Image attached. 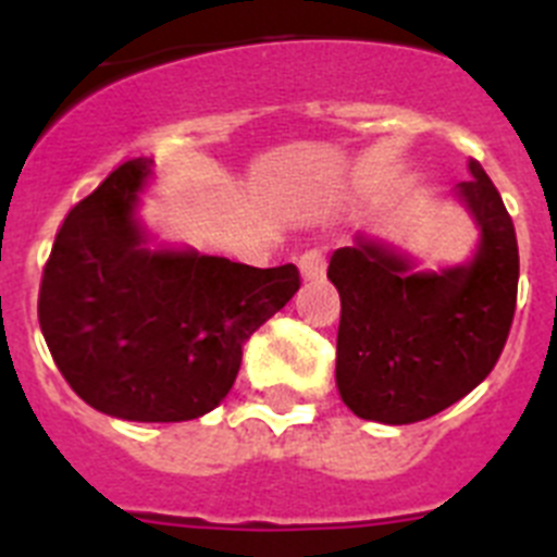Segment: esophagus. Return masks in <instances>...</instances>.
Listing matches in <instances>:
<instances>
[{
  "mask_svg": "<svg viewBox=\"0 0 557 557\" xmlns=\"http://www.w3.org/2000/svg\"><path fill=\"white\" fill-rule=\"evenodd\" d=\"M298 268H301V278L304 282H314V278H321L323 270H326V262H323V256L318 250H309L298 259Z\"/></svg>",
  "mask_w": 557,
  "mask_h": 557,
  "instance_id": "1",
  "label": "esophagus"
}]
</instances>
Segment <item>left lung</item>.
Masks as SVG:
<instances>
[{
    "instance_id": "obj_1",
    "label": "left lung",
    "mask_w": 557,
    "mask_h": 557,
    "mask_svg": "<svg viewBox=\"0 0 557 557\" xmlns=\"http://www.w3.org/2000/svg\"><path fill=\"white\" fill-rule=\"evenodd\" d=\"M449 191L476 228L474 253L424 270L416 256L359 231L329 262L339 293V398L379 424H416L460 401L494 371L516 312L513 220L480 161Z\"/></svg>"
}]
</instances>
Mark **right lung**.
I'll return each instance as SVG.
<instances>
[{"label":"right lung","instance_id":"1","mask_svg":"<svg viewBox=\"0 0 557 557\" xmlns=\"http://www.w3.org/2000/svg\"><path fill=\"white\" fill-rule=\"evenodd\" d=\"M152 159L69 211L44 268L38 323L72 391L106 416L191 421L228 396L250 334L298 293L295 264L250 268L156 248L139 218Z\"/></svg>","mask_w":557,"mask_h":557}]
</instances>
